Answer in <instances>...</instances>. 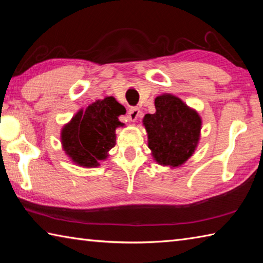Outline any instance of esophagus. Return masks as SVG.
<instances>
[{
    "mask_svg": "<svg viewBox=\"0 0 263 263\" xmlns=\"http://www.w3.org/2000/svg\"><path fill=\"white\" fill-rule=\"evenodd\" d=\"M140 109L139 108H131L128 110V114H127V118L130 119L131 122H136L138 117L140 116Z\"/></svg>",
    "mask_w": 263,
    "mask_h": 263,
    "instance_id": "34e87169",
    "label": "esophagus"
}]
</instances>
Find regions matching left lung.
<instances>
[{
    "label": "left lung",
    "mask_w": 263,
    "mask_h": 263,
    "mask_svg": "<svg viewBox=\"0 0 263 263\" xmlns=\"http://www.w3.org/2000/svg\"><path fill=\"white\" fill-rule=\"evenodd\" d=\"M155 112L142 119L148 148L155 162L171 168L185 163L201 138L202 118L180 97L162 94L154 101Z\"/></svg>",
    "instance_id": "1"
}]
</instances>
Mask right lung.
I'll use <instances>...</instances> for the list:
<instances>
[{"label": "right lung", "instance_id": "1", "mask_svg": "<svg viewBox=\"0 0 263 263\" xmlns=\"http://www.w3.org/2000/svg\"><path fill=\"white\" fill-rule=\"evenodd\" d=\"M124 112L112 96L80 109L61 128L62 149L70 161L83 168L99 167L116 145V128L124 126L118 117Z\"/></svg>", "mask_w": 263, "mask_h": 263}]
</instances>
